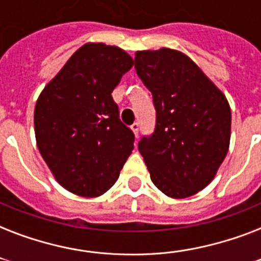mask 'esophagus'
<instances>
[{
    "instance_id": "obj_1",
    "label": "esophagus",
    "mask_w": 261,
    "mask_h": 261,
    "mask_svg": "<svg viewBox=\"0 0 261 261\" xmlns=\"http://www.w3.org/2000/svg\"><path fill=\"white\" fill-rule=\"evenodd\" d=\"M131 130H133V133H134L135 137H138V134H139V123H134V124L131 126Z\"/></svg>"
}]
</instances>
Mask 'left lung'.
<instances>
[{
    "instance_id": "8db88e82",
    "label": "left lung",
    "mask_w": 261,
    "mask_h": 261,
    "mask_svg": "<svg viewBox=\"0 0 261 261\" xmlns=\"http://www.w3.org/2000/svg\"><path fill=\"white\" fill-rule=\"evenodd\" d=\"M135 70L153 94L157 116L154 133L138 143L151 181L169 198L198 194L229 150L231 112L225 94L172 48L137 51Z\"/></svg>"
}]
</instances>
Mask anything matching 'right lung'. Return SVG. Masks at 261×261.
Wrapping results in <instances>:
<instances>
[{
  "label": "right lung",
  "instance_id": "1",
  "mask_svg": "<svg viewBox=\"0 0 261 261\" xmlns=\"http://www.w3.org/2000/svg\"><path fill=\"white\" fill-rule=\"evenodd\" d=\"M133 65L119 47L87 43L39 96L38 149L57 181L73 194L96 198L107 192L134 149V134L120 122L111 96Z\"/></svg>",
  "mask_w": 261,
  "mask_h": 261
}]
</instances>
